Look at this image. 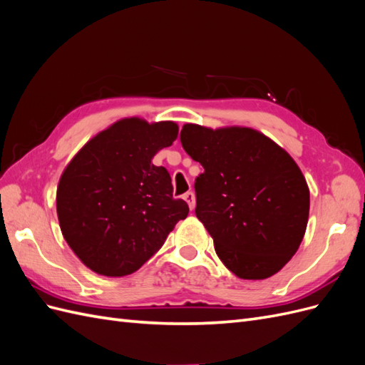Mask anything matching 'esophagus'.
<instances>
[{"mask_svg":"<svg viewBox=\"0 0 365 365\" xmlns=\"http://www.w3.org/2000/svg\"><path fill=\"white\" fill-rule=\"evenodd\" d=\"M184 201L189 204V208L190 210H193L195 208V205H196V200H195V193L193 192H187V193H184Z\"/></svg>","mask_w":365,"mask_h":365,"instance_id":"34e87169","label":"esophagus"}]
</instances>
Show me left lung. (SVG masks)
Masks as SVG:
<instances>
[{
	"label": "left lung",
	"instance_id": "1",
	"mask_svg": "<svg viewBox=\"0 0 365 365\" xmlns=\"http://www.w3.org/2000/svg\"><path fill=\"white\" fill-rule=\"evenodd\" d=\"M181 145L201 163L195 213L225 267L240 279L279 272L300 247L309 187L291 155L251 128L187 123Z\"/></svg>",
	"mask_w": 365,
	"mask_h": 365
}]
</instances>
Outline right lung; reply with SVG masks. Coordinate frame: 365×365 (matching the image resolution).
Masks as SVG:
<instances>
[{
	"label": "right lung",
	"instance_id": "right-lung-1",
	"mask_svg": "<svg viewBox=\"0 0 365 365\" xmlns=\"http://www.w3.org/2000/svg\"><path fill=\"white\" fill-rule=\"evenodd\" d=\"M178 137L173 121L118 120L76 153L58 185L62 235L77 257L106 277L135 272L164 244L189 205L173 200L169 172L152 158Z\"/></svg>",
	"mask_w": 365,
	"mask_h": 365
}]
</instances>
